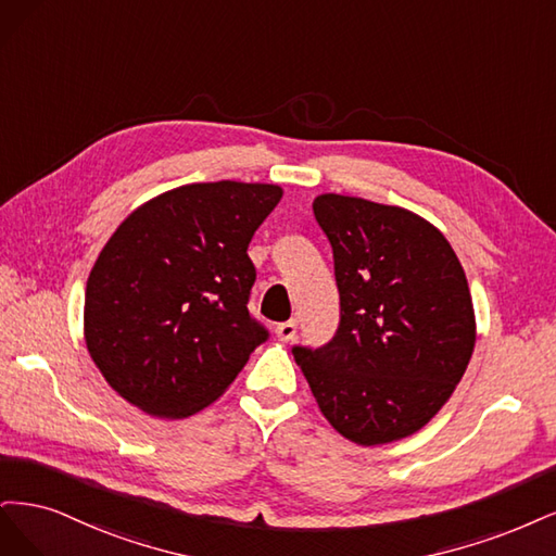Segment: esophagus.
Instances as JSON below:
<instances>
[{"mask_svg": "<svg viewBox=\"0 0 556 556\" xmlns=\"http://www.w3.org/2000/svg\"><path fill=\"white\" fill-rule=\"evenodd\" d=\"M275 332H277V337L281 339V342H291V339L298 332V320H286V324H279Z\"/></svg>", "mask_w": 556, "mask_h": 556, "instance_id": "1", "label": "esophagus"}]
</instances>
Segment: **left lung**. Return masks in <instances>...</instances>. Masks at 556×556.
<instances>
[{
  "label": "left lung",
  "mask_w": 556,
  "mask_h": 556,
  "mask_svg": "<svg viewBox=\"0 0 556 556\" xmlns=\"http://www.w3.org/2000/svg\"><path fill=\"white\" fill-rule=\"evenodd\" d=\"M330 240L339 328L293 346L320 414L339 434L379 445L416 434L451 400L476 344L467 275L418 214L339 193L314 199Z\"/></svg>",
  "instance_id": "left-lung-1"
}]
</instances>
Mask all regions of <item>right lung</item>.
I'll return each instance as SVG.
<instances>
[{"instance_id":"add662e5","label":"right lung","mask_w":556,"mask_h":556,"mask_svg":"<svg viewBox=\"0 0 556 556\" xmlns=\"http://www.w3.org/2000/svg\"><path fill=\"white\" fill-rule=\"evenodd\" d=\"M277 185L199 182L156 195L119 224L89 273L85 344L103 379L159 418L224 395L267 330L247 302L256 228Z\"/></svg>"}]
</instances>
